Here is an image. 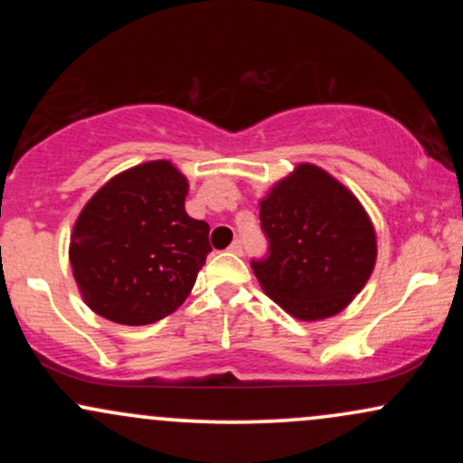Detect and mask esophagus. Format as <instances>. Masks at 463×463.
Instances as JSON below:
<instances>
[{
    "label": "esophagus",
    "instance_id": "34e87169",
    "mask_svg": "<svg viewBox=\"0 0 463 463\" xmlns=\"http://www.w3.org/2000/svg\"><path fill=\"white\" fill-rule=\"evenodd\" d=\"M228 250H231L232 254H243V243H241V239H235V241L231 243V248H228Z\"/></svg>",
    "mask_w": 463,
    "mask_h": 463
}]
</instances>
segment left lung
<instances>
[{"instance_id":"8db88e82","label":"left lung","mask_w":463,"mask_h":463,"mask_svg":"<svg viewBox=\"0 0 463 463\" xmlns=\"http://www.w3.org/2000/svg\"><path fill=\"white\" fill-rule=\"evenodd\" d=\"M268 257L252 261L263 291L305 322L353 302L376 263L368 213L331 174L300 163L259 202Z\"/></svg>"}]
</instances>
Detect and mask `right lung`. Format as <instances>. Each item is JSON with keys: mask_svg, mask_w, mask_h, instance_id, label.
<instances>
[{"mask_svg": "<svg viewBox=\"0 0 463 463\" xmlns=\"http://www.w3.org/2000/svg\"><path fill=\"white\" fill-rule=\"evenodd\" d=\"M189 183L169 161L117 174L80 211L69 261L98 316L143 326L183 305L206 261L209 224L184 211Z\"/></svg>", "mask_w": 463, "mask_h": 463, "instance_id": "add662e5", "label": "right lung"}]
</instances>
